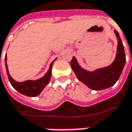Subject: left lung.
<instances>
[{
    "label": "left lung",
    "instance_id": "obj_1",
    "mask_svg": "<svg viewBox=\"0 0 132 132\" xmlns=\"http://www.w3.org/2000/svg\"><path fill=\"white\" fill-rule=\"evenodd\" d=\"M114 32L118 40L117 51L115 60L109 67L96 70L94 72H89L79 65L75 57H73L70 62L71 68L77 79L93 90H100L114 85L119 79L124 68L126 63L124 47L117 31L114 30Z\"/></svg>",
    "mask_w": 132,
    "mask_h": 132
}]
</instances>
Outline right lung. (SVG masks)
Returning a JSON list of instances; mask_svg holds the SVG:
<instances>
[{
	"mask_svg": "<svg viewBox=\"0 0 132 132\" xmlns=\"http://www.w3.org/2000/svg\"><path fill=\"white\" fill-rule=\"evenodd\" d=\"M55 61V60H54ZM53 61V62H54ZM53 62L50 64V68L47 73L42 77L39 79H37L36 81H32V80H27L23 82H18L15 81L9 73V70L6 64V55L5 56V64H6V73L7 76L9 78L10 83L12 86L14 88L17 90L19 93L22 94L23 95L28 96H38L43 90L45 86L49 83L51 77V73H52V67Z\"/></svg>",
	"mask_w": 132,
	"mask_h": 132,
	"instance_id": "right-lung-1",
	"label": "right lung"
}]
</instances>
